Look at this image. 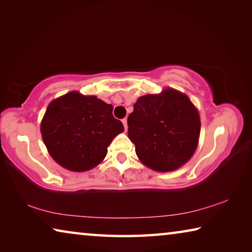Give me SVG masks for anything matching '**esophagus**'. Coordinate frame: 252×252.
Listing matches in <instances>:
<instances>
[{
  "label": "esophagus",
  "mask_w": 252,
  "mask_h": 252,
  "mask_svg": "<svg viewBox=\"0 0 252 252\" xmlns=\"http://www.w3.org/2000/svg\"><path fill=\"white\" fill-rule=\"evenodd\" d=\"M122 123H123V126H125V129L126 131L127 130V120L126 118L122 119Z\"/></svg>",
  "instance_id": "1"
}]
</instances>
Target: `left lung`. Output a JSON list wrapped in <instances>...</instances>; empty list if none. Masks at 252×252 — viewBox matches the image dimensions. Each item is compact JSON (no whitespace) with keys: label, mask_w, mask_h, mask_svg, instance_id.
Returning a JSON list of instances; mask_svg holds the SVG:
<instances>
[{"label":"left lung","mask_w":252,"mask_h":252,"mask_svg":"<svg viewBox=\"0 0 252 252\" xmlns=\"http://www.w3.org/2000/svg\"><path fill=\"white\" fill-rule=\"evenodd\" d=\"M127 126L139 159L154 170L171 171L193 156L201 121L185 94L167 89L139 97L127 117Z\"/></svg>","instance_id":"1"}]
</instances>
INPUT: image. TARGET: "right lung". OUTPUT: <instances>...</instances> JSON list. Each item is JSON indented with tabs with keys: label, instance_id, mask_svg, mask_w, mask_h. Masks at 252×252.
<instances>
[{
	"label": "right lung",
	"instance_id": "1",
	"mask_svg": "<svg viewBox=\"0 0 252 252\" xmlns=\"http://www.w3.org/2000/svg\"><path fill=\"white\" fill-rule=\"evenodd\" d=\"M112 111L111 104L77 92L54 99L41 122L42 139L51 157L73 171L97 166L113 138L125 130Z\"/></svg>",
	"mask_w": 252,
	"mask_h": 252
}]
</instances>
